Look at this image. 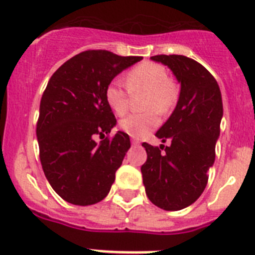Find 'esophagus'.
<instances>
[{"label": "esophagus", "mask_w": 255, "mask_h": 255, "mask_svg": "<svg viewBox=\"0 0 255 255\" xmlns=\"http://www.w3.org/2000/svg\"><path fill=\"white\" fill-rule=\"evenodd\" d=\"M131 144H132V145H139V144H140V141H139V139L132 138L131 139Z\"/></svg>", "instance_id": "esophagus-1"}]
</instances>
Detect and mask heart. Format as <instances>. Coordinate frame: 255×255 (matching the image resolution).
Masks as SVG:
<instances>
[{
  "label": "heart",
  "instance_id": "obj_1",
  "mask_svg": "<svg viewBox=\"0 0 255 255\" xmlns=\"http://www.w3.org/2000/svg\"><path fill=\"white\" fill-rule=\"evenodd\" d=\"M126 85L132 94L145 92L143 107L147 111L129 115L120 121V128L132 138H141L159 125L158 112L166 114L173 107L179 89L164 66L155 62H141L132 67L126 75ZM129 92L119 80L106 88V102L117 116L125 115L129 108Z\"/></svg>",
  "mask_w": 255,
  "mask_h": 255
}]
</instances>
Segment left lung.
Masks as SVG:
<instances>
[{
  "instance_id": "1",
  "label": "left lung",
  "mask_w": 255,
  "mask_h": 255,
  "mask_svg": "<svg viewBox=\"0 0 255 255\" xmlns=\"http://www.w3.org/2000/svg\"><path fill=\"white\" fill-rule=\"evenodd\" d=\"M150 58L172 70L181 91L176 108L155 132L170 145L141 144L147 152V161L141 166L143 184L154 206L180 211L194 203L208 182L224 115L222 97L213 75L193 58L181 55Z\"/></svg>"
}]
</instances>
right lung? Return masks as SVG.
Wrapping results in <instances>:
<instances>
[{
	"mask_svg": "<svg viewBox=\"0 0 255 255\" xmlns=\"http://www.w3.org/2000/svg\"><path fill=\"white\" fill-rule=\"evenodd\" d=\"M141 58L89 49L67 60L49 79L37 123L39 158L53 190L69 203L91 206L110 193L130 138L117 131L102 138L116 125L105 92L117 74Z\"/></svg>",
	"mask_w": 255,
	"mask_h": 255,
	"instance_id": "add662e5",
	"label": "right lung"
}]
</instances>
